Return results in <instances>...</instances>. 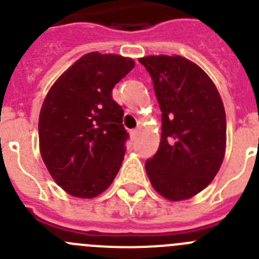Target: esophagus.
I'll use <instances>...</instances> for the list:
<instances>
[{
    "label": "esophagus",
    "instance_id": "1",
    "mask_svg": "<svg viewBox=\"0 0 259 259\" xmlns=\"http://www.w3.org/2000/svg\"><path fill=\"white\" fill-rule=\"evenodd\" d=\"M138 133H139V130L138 129H133L132 132H130V135H132V139L134 140V139H137V137H138Z\"/></svg>",
    "mask_w": 259,
    "mask_h": 259
}]
</instances>
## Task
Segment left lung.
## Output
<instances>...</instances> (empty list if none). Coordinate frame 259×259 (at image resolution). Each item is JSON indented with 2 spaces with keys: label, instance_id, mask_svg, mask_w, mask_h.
I'll use <instances>...</instances> for the list:
<instances>
[{
  "label": "left lung",
  "instance_id": "obj_1",
  "mask_svg": "<svg viewBox=\"0 0 259 259\" xmlns=\"http://www.w3.org/2000/svg\"><path fill=\"white\" fill-rule=\"evenodd\" d=\"M162 111L157 153L145 162L150 183L170 201L190 199L217 176L225 153L222 97L206 73L186 58H140Z\"/></svg>",
  "mask_w": 259,
  "mask_h": 259
}]
</instances>
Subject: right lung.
I'll return each mask as SVG.
<instances>
[{"label": "right lung", "instance_id": "add662e5", "mask_svg": "<svg viewBox=\"0 0 259 259\" xmlns=\"http://www.w3.org/2000/svg\"><path fill=\"white\" fill-rule=\"evenodd\" d=\"M134 60L89 53L57 79L39 116L41 158L69 195L91 199L106 190L121 167L129 133L112 90Z\"/></svg>", "mask_w": 259, "mask_h": 259}]
</instances>
